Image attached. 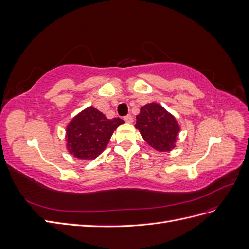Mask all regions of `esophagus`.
Listing matches in <instances>:
<instances>
[{"mask_svg":"<svg viewBox=\"0 0 249 249\" xmlns=\"http://www.w3.org/2000/svg\"><path fill=\"white\" fill-rule=\"evenodd\" d=\"M126 123H129V124H131V123H133V117H132V115H126V116H124V118Z\"/></svg>","mask_w":249,"mask_h":249,"instance_id":"34e87169","label":"esophagus"}]
</instances>
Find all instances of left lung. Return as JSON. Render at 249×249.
I'll list each match as a JSON object with an SVG mask.
<instances>
[{
    "label": "left lung",
    "instance_id": "1",
    "mask_svg": "<svg viewBox=\"0 0 249 249\" xmlns=\"http://www.w3.org/2000/svg\"><path fill=\"white\" fill-rule=\"evenodd\" d=\"M135 127L148 144L159 152H170L176 147V140L179 132L175 116L157 103L146 104L141 107L136 116Z\"/></svg>",
    "mask_w": 249,
    "mask_h": 249
}]
</instances>
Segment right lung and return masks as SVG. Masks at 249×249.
<instances>
[{
	"label": "right lung",
	"mask_w": 249,
	"mask_h": 249,
	"mask_svg": "<svg viewBox=\"0 0 249 249\" xmlns=\"http://www.w3.org/2000/svg\"><path fill=\"white\" fill-rule=\"evenodd\" d=\"M124 123L120 118L108 119L94 107H88L66 127L67 149L78 159H95L106 148L113 132Z\"/></svg>",
	"instance_id": "obj_1"
}]
</instances>
